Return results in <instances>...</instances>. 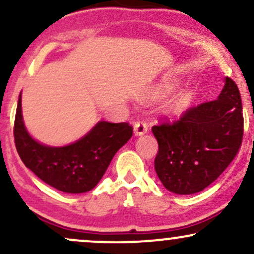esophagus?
I'll list each match as a JSON object with an SVG mask.
<instances>
[{
  "instance_id": "obj_1",
  "label": "esophagus",
  "mask_w": 254,
  "mask_h": 254,
  "mask_svg": "<svg viewBox=\"0 0 254 254\" xmlns=\"http://www.w3.org/2000/svg\"><path fill=\"white\" fill-rule=\"evenodd\" d=\"M133 130H135V135L136 136L144 135V133L148 131V124L145 123L144 121L136 122L135 125H133Z\"/></svg>"
}]
</instances>
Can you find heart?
<instances>
[{
    "label": "heart",
    "instance_id": "1",
    "mask_svg": "<svg viewBox=\"0 0 254 254\" xmlns=\"http://www.w3.org/2000/svg\"><path fill=\"white\" fill-rule=\"evenodd\" d=\"M172 88H173V86H172V84H164V86L159 89V92L157 93H159V94H165V93L170 92Z\"/></svg>",
    "mask_w": 254,
    "mask_h": 254
}]
</instances>
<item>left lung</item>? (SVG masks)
<instances>
[{"instance_id":"1","label":"left lung","mask_w":254,"mask_h":254,"mask_svg":"<svg viewBox=\"0 0 254 254\" xmlns=\"http://www.w3.org/2000/svg\"><path fill=\"white\" fill-rule=\"evenodd\" d=\"M151 131L159 143L154 166L165 188L177 194L200 192L241 147L244 117L238 86L226 77L216 100L190 107L177 121L165 118Z\"/></svg>"}]
</instances>
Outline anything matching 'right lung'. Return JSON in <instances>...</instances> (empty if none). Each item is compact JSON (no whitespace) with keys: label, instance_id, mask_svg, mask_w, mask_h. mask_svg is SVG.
Wrapping results in <instances>:
<instances>
[{"label":"right lung","instance_id":"add662e5","mask_svg":"<svg viewBox=\"0 0 254 254\" xmlns=\"http://www.w3.org/2000/svg\"><path fill=\"white\" fill-rule=\"evenodd\" d=\"M129 123L101 121L75 143L48 147L34 141L26 130L21 113V95L14 122V139L26 167L46 184L66 192L83 193L100 182L115 154L132 137Z\"/></svg>","mask_w":254,"mask_h":254}]
</instances>
